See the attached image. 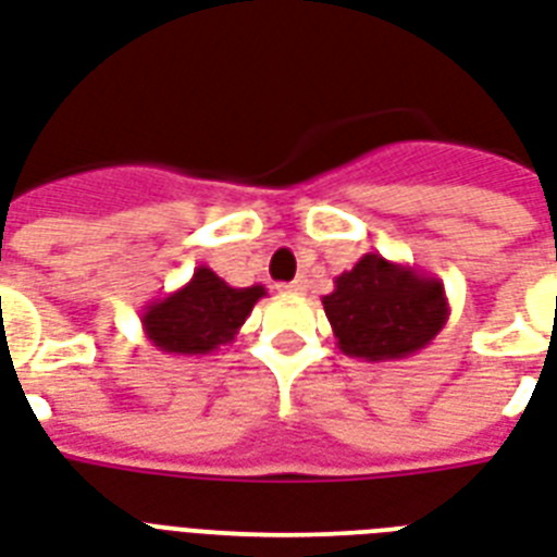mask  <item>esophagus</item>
<instances>
[{"mask_svg":"<svg viewBox=\"0 0 557 557\" xmlns=\"http://www.w3.org/2000/svg\"><path fill=\"white\" fill-rule=\"evenodd\" d=\"M277 288L283 292V295H304V292H307V280L297 277L292 280V283H280Z\"/></svg>","mask_w":557,"mask_h":557,"instance_id":"esophagus-1","label":"esophagus"}]
</instances>
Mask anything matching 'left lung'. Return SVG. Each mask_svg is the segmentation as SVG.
I'll return each mask as SVG.
<instances>
[{
	"mask_svg": "<svg viewBox=\"0 0 557 557\" xmlns=\"http://www.w3.org/2000/svg\"><path fill=\"white\" fill-rule=\"evenodd\" d=\"M321 304L338 350L364 362L414 356L432 345L449 318L447 292L438 277L380 253H364L354 269L338 274Z\"/></svg>",
	"mask_w": 557,
	"mask_h": 557,
	"instance_id": "obj_1",
	"label": "left lung"
}]
</instances>
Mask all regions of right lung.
Segmentation results:
<instances>
[{
  "label": "right lung",
  "mask_w": 557,
  "mask_h": 557,
  "mask_svg": "<svg viewBox=\"0 0 557 557\" xmlns=\"http://www.w3.org/2000/svg\"><path fill=\"white\" fill-rule=\"evenodd\" d=\"M260 297H265L260 283L227 286L215 271L198 265L186 286L143 309V330L169 356H210L231 345Z\"/></svg>",
  "instance_id": "right-lung-1"
}]
</instances>
